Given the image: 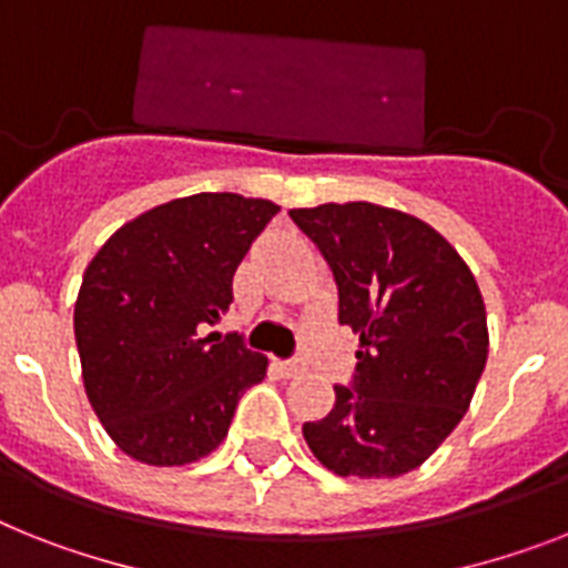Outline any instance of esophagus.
<instances>
[{
    "label": "esophagus",
    "mask_w": 568,
    "mask_h": 568,
    "mask_svg": "<svg viewBox=\"0 0 568 568\" xmlns=\"http://www.w3.org/2000/svg\"><path fill=\"white\" fill-rule=\"evenodd\" d=\"M280 369H283V375L294 378V375L303 373L306 366H303V361H280Z\"/></svg>",
    "instance_id": "esophagus-1"
}]
</instances>
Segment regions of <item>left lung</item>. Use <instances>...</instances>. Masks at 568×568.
<instances>
[{"label":"left lung","instance_id":"left-lung-1","mask_svg":"<svg viewBox=\"0 0 568 568\" xmlns=\"http://www.w3.org/2000/svg\"><path fill=\"white\" fill-rule=\"evenodd\" d=\"M292 219L335 274L337 317L361 335L352 387L303 424L306 445L337 476L407 474L454 433L483 378V292L456 247L409 213L328 202Z\"/></svg>","mask_w":568,"mask_h":568}]
</instances>
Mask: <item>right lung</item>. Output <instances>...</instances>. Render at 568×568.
<instances>
[{
    "label": "right lung",
    "mask_w": 568,
    "mask_h": 568,
    "mask_svg": "<svg viewBox=\"0 0 568 568\" xmlns=\"http://www.w3.org/2000/svg\"><path fill=\"white\" fill-rule=\"evenodd\" d=\"M268 199L195 193L159 204L103 242L74 303L83 387L114 445L155 468L213 454L268 357L207 332L233 274L276 216Z\"/></svg>",
    "instance_id": "1"
}]
</instances>
